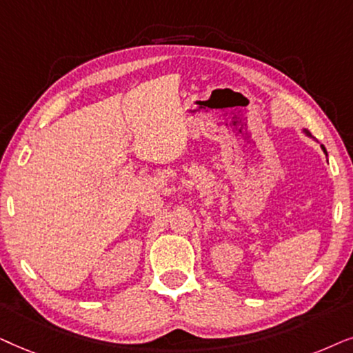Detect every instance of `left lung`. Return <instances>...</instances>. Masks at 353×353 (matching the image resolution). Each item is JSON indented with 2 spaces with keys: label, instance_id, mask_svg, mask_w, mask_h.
<instances>
[{
  "label": "left lung",
  "instance_id": "8db88e82",
  "mask_svg": "<svg viewBox=\"0 0 353 353\" xmlns=\"http://www.w3.org/2000/svg\"><path fill=\"white\" fill-rule=\"evenodd\" d=\"M303 132H305V134H308V135H310V132H308V130H307V129H303ZM321 148H323V152H324V153H326V148H324V147H323V145H321Z\"/></svg>",
  "mask_w": 353,
  "mask_h": 353
}]
</instances>
